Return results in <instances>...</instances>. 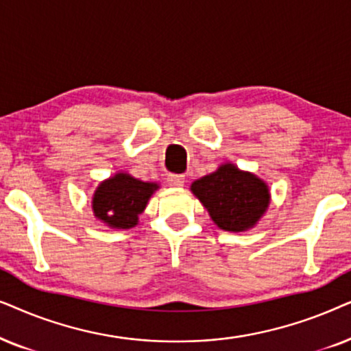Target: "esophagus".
Wrapping results in <instances>:
<instances>
[{"mask_svg":"<svg viewBox=\"0 0 351 351\" xmlns=\"http://www.w3.org/2000/svg\"><path fill=\"white\" fill-rule=\"evenodd\" d=\"M168 183L171 186H175V188H181L186 183V178L184 175H178V173H171V175H168Z\"/></svg>","mask_w":351,"mask_h":351,"instance_id":"34e87169","label":"esophagus"}]
</instances>
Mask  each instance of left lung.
<instances>
[{"label":"left lung","instance_id":"8db88e82","mask_svg":"<svg viewBox=\"0 0 351 351\" xmlns=\"http://www.w3.org/2000/svg\"><path fill=\"white\" fill-rule=\"evenodd\" d=\"M191 191L224 231L249 230L269 204L268 186L231 163L194 181Z\"/></svg>","mask_w":351,"mask_h":351}]
</instances>
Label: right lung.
I'll return each instance as SVG.
<instances>
[{"instance_id":"add662e5","label":"right lung","mask_w":351,"mask_h":351,"mask_svg":"<svg viewBox=\"0 0 351 351\" xmlns=\"http://www.w3.org/2000/svg\"><path fill=\"white\" fill-rule=\"evenodd\" d=\"M154 183H144L127 173H119L99 184L93 197V210L102 221L117 230H127L138 223L139 213L154 191Z\"/></svg>"}]
</instances>
